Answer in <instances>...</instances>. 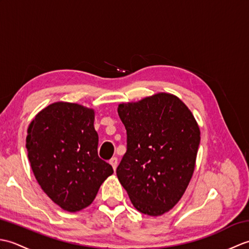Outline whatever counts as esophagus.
I'll return each instance as SVG.
<instances>
[{
    "instance_id": "obj_1",
    "label": "esophagus",
    "mask_w": 249,
    "mask_h": 249,
    "mask_svg": "<svg viewBox=\"0 0 249 249\" xmlns=\"http://www.w3.org/2000/svg\"><path fill=\"white\" fill-rule=\"evenodd\" d=\"M110 165L112 166L113 170H115L116 167H118V158H116V157L111 158V160H110Z\"/></svg>"
}]
</instances>
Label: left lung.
<instances>
[{
	"mask_svg": "<svg viewBox=\"0 0 249 249\" xmlns=\"http://www.w3.org/2000/svg\"><path fill=\"white\" fill-rule=\"evenodd\" d=\"M127 151L116 176L139 212L160 216L182 198L193 177L200 129L178 97L158 93L120 104Z\"/></svg>",
	"mask_w": 249,
	"mask_h": 249,
	"instance_id": "left-lung-1",
	"label": "left lung"
}]
</instances>
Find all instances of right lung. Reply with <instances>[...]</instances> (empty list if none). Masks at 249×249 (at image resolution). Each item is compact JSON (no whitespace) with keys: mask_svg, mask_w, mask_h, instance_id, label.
I'll use <instances>...</instances> for the list:
<instances>
[{"mask_svg":"<svg viewBox=\"0 0 249 249\" xmlns=\"http://www.w3.org/2000/svg\"><path fill=\"white\" fill-rule=\"evenodd\" d=\"M95 112L57 102L36 114L26 136L28 157L46 195L67 212L91 204L113 169L97 154Z\"/></svg>","mask_w":249,"mask_h":249,"instance_id":"1","label":"right lung"}]
</instances>
